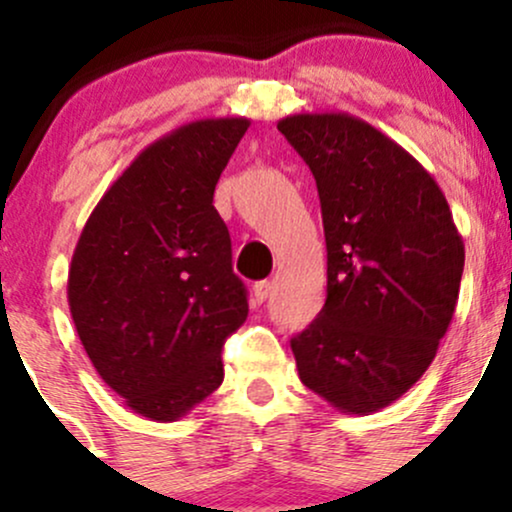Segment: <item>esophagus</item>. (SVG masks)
I'll return each mask as SVG.
<instances>
[{
  "label": "esophagus",
  "mask_w": 512,
  "mask_h": 512,
  "mask_svg": "<svg viewBox=\"0 0 512 512\" xmlns=\"http://www.w3.org/2000/svg\"><path fill=\"white\" fill-rule=\"evenodd\" d=\"M269 293H272V284H269V281H257V284L252 286V296H255V303L267 301Z\"/></svg>",
  "instance_id": "esophagus-1"
}]
</instances>
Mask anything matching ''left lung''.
I'll return each instance as SVG.
<instances>
[{
	"mask_svg": "<svg viewBox=\"0 0 512 512\" xmlns=\"http://www.w3.org/2000/svg\"><path fill=\"white\" fill-rule=\"evenodd\" d=\"M313 173L327 243V298L291 339L298 375L344 414L409 390L448 332L464 243L433 175L380 129L346 113L279 120Z\"/></svg>",
	"mask_w": 512,
	"mask_h": 512,
	"instance_id": "obj_1",
	"label": "left lung"
}]
</instances>
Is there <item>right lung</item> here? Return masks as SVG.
Here are the masks:
<instances>
[{"instance_id":"obj_1","label":"right lung","mask_w":512,"mask_h":512,"mask_svg":"<svg viewBox=\"0 0 512 512\" xmlns=\"http://www.w3.org/2000/svg\"><path fill=\"white\" fill-rule=\"evenodd\" d=\"M250 120L209 117L156 139L88 216L67 298L93 368L151 421L223 383V342L248 317L214 190Z\"/></svg>"}]
</instances>
